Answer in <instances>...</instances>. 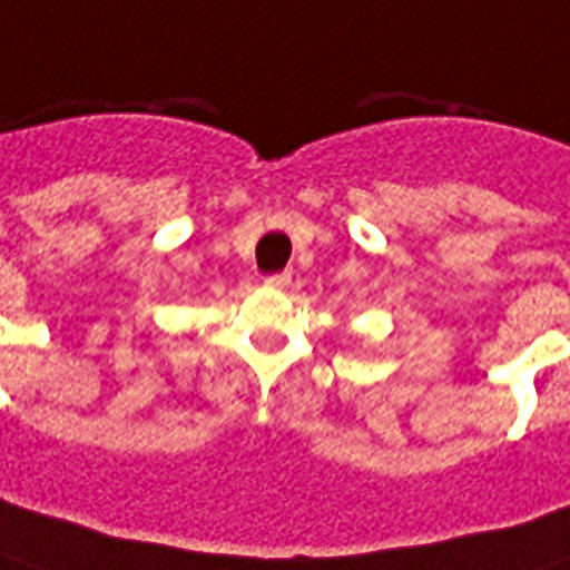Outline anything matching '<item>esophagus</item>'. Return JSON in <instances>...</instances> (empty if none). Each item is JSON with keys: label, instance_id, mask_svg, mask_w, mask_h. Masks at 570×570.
Returning <instances> with one entry per match:
<instances>
[{"label": "esophagus", "instance_id": "34e87169", "mask_svg": "<svg viewBox=\"0 0 570 570\" xmlns=\"http://www.w3.org/2000/svg\"><path fill=\"white\" fill-rule=\"evenodd\" d=\"M289 281H293L289 272H275V275L266 277V286H272V289H284V286H289Z\"/></svg>", "mask_w": 570, "mask_h": 570}]
</instances>
